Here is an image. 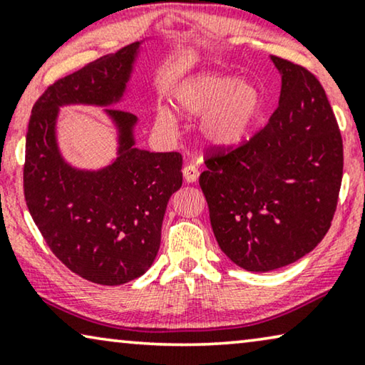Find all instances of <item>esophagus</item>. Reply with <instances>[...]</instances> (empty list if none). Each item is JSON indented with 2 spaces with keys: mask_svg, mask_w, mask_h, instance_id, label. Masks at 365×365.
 <instances>
[{
  "mask_svg": "<svg viewBox=\"0 0 365 365\" xmlns=\"http://www.w3.org/2000/svg\"><path fill=\"white\" fill-rule=\"evenodd\" d=\"M198 177H200V172L195 165H187L183 168V178L187 183H195L198 180Z\"/></svg>",
  "mask_w": 365,
  "mask_h": 365,
  "instance_id": "obj_1",
  "label": "esophagus"
}]
</instances>
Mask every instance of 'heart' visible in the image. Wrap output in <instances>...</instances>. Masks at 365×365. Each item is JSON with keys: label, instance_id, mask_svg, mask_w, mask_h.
Masks as SVG:
<instances>
[{"label": "heart", "instance_id": "obj_1", "mask_svg": "<svg viewBox=\"0 0 365 365\" xmlns=\"http://www.w3.org/2000/svg\"><path fill=\"white\" fill-rule=\"evenodd\" d=\"M173 106L185 117H202L200 138L213 148L236 147L248 135L258 119L263 96L251 81L205 71L183 79L173 91ZM157 125L172 129L177 117L168 107H160Z\"/></svg>", "mask_w": 365, "mask_h": 365}]
</instances>
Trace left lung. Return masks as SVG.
I'll return each mask as SVG.
<instances>
[{
	"instance_id": "left-lung-1",
	"label": "left lung",
	"mask_w": 365,
	"mask_h": 365,
	"mask_svg": "<svg viewBox=\"0 0 365 365\" xmlns=\"http://www.w3.org/2000/svg\"><path fill=\"white\" fill-rule=\"evenodd\" d=\"M278 109L263 130L200 175L215 238L253 273L294 263L321 243L342 182V138L326 92L301 66L276 56Z\"/></svg>"
}]
</instances>
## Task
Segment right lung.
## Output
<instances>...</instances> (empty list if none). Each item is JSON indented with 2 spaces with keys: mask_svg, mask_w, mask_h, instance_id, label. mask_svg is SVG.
Instances as JSON below:
<instances>
[{
  "mask_svg": "<svg viewBox=\"0 0 365 365\" xmlns=\"http://www.w3.org/2000/svg\"><path fill=\"white\" fill-rule=\"evenodd\" d=\"M145 41L49 86L28 125L24 198L31 217L73 273L104 286L125 284L150 268L160 248L167 203L182 187L180 153L135 147L138 119L112 109L129 94ZM68 105L101 106L111 120L116 155L104 168H74L60 152L57 122Z\"/></svg>",
  "mask_w": 365,
  "mask_h": 365,
  "instance_id": "add662e5",
  "label": "right lung"
}]
</instances>
